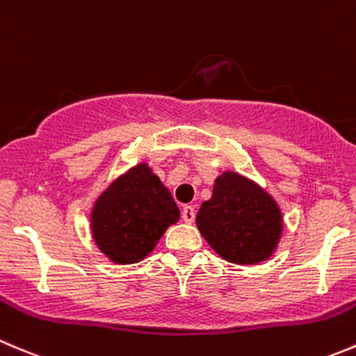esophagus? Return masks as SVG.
<instances>
[{
	"label": "esophagus",
	"instance_id": "obj_1",
	"mask_svg": "<svg viewBox=\"0 0 356 356\" xmlns=\"http://www.w3.org/2000/svg\"><path fill=\"white\" fill-rule=\"evenodd\" d=\"M182 220H184V222H188V224H191L193 220H195V217H196V212H195V209H193L191 205H186L184 209H182Z\"/></svg>",
	"mask_w": 356,
	"mask_h": 356
}]
</instances>
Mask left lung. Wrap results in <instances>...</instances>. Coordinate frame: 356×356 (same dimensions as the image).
Instances as JSON below:
<instances>
[{"label":"left lung","instance_id":"8db88e82","mask_svg":"<svg viewBox=\"0 0 356 356\" xmlns=\"http://www.w3.org/2000/svg\"><path fill=\"white\" fill-rule=\"evenodd\" d=\"M196 226L226 261L257 264L275 252L284 220L264 189L236 172H224L216 179L212 198L200 207Z\"/></svg>","mask_w":356,"mask_h":356}]
</instances>
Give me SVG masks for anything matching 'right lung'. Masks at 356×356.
<instances>
[{
  "instance_id": "1",
  "label": "right lung",
  "mask_w": 356,
  "mask_h": 356,
  "mask_svg": "<svg viewBox=\"0 0 356 356\" xmlns=\"http://www.w3.org/2000/svg\"><path fill=\"white\" fill-rule=\"evenodd\" d=\"M177 220L179 209L170 191L140 163L99 196L90 222L95 243L113 262L134 264L146 257Z\"/></svg>"
}]
</instances>
